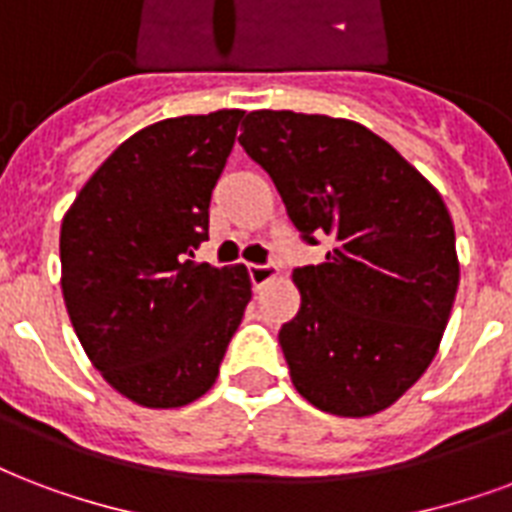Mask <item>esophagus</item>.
Listing matches in <instances>:
<instances>
[{
  "label": "esophagus",
  "mask_w": 512,
  "mask_h": 512,
  "mask_svg": "<svg viewBox=\"0 0 512 512\" xmlns=\"http://www.w3.org/2000/svg\"><path fill=\"white\" fill-rule=\"evenodd\" d=\"M249 279H252V287L260 290L263 284H268L271 279H276V265H249Z\"/></svg>",
  "instance_id": "1"
}]
</instances>
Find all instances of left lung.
Masks as SVG:
<instances>
[{"label": "left lung", "instance_id": "obj_1", "mask_svg": "<svg viewBox=\"0 0 512 512\" xmlns=\"http://www.w3.org/2000/svg\"><path fill=\"white\" fill-rule=\"evenodd\" d=\"M239 144L282 195L325 263L292 271L298 317L279 330L300 397L335 416H373L438 354L459 287L454 222L435 187L370 128L257 109Z\"/></svg>", "mask_w": 512, "mask_h": 512}]
</instances>
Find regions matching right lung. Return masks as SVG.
<instances>
[{
	"label": "right lung",
	"instance_id": "1",
	"mask_svg": "<svg viewBox=\"0 0 512 512\" xmlns=\"http://www.w3.org/2000/svg\"><path fill=\"white\" fill-rule=\"evenodd\" d=\"M244 112L169 117L120 144L61 222V292L88 360L144 408L206 395L252 300L244 265L190 257Z\"/></svg>",
	"mask_w": 512,
	"mask_h": 512
}]
</instances>
